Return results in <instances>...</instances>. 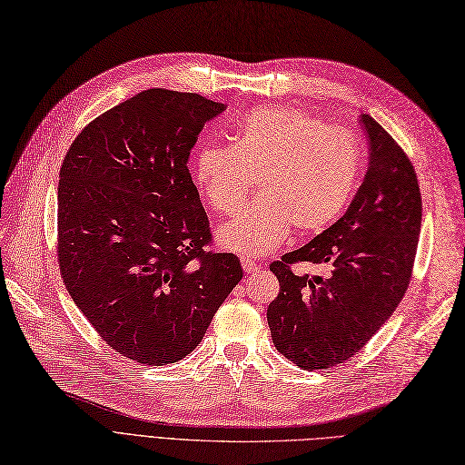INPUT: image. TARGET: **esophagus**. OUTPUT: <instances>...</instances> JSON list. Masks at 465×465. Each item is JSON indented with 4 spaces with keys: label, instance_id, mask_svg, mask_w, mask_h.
I'll return each instance as SVG.
<instances>
[{
    "label": "esophagus",
    "instance_id": "esophagus-1",
    "mask_svg": "<svg viewBox=\"0 0 465 465\" xmlns=\"http://www.w3.org/2000/svg\"><path fill=\"white\" fill-rule=\"evenodd\" d=\"M242 266H243L245 274H252V272H257L259 268H261V264H257V262L251 261V259H243V261H242Z\"/></svg>",
    "mask_w": 465,
    "mask_h": 465
}]
</instances>
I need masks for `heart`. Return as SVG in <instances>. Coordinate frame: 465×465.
I'll list each match as a JSON object with an SVG mask.
<instances>
[{"label":"heart","instance_id":"1","mask_svg":"<svg viewBox=\"0 0 465 465\" xmlns=\"http://www.w3.org/2000/svg\"><path fill=\"white\" fill-rule=\"evenodd\" d=\"M361 146L297 108H259L239 119L233 144H204L193 177L211 211L235 216L252 182L259 199L218 233L220 243L259 257L299 233H321L350 206L361 175Z\"/></svg>","mask_w":465,"mask_h":465}]
</instances>
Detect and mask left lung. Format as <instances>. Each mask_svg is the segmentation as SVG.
Returning a JSON list of instances; mask_svg holds the SVG:
<instances>
[{
    "label": "left lung",
    "mask_w": 465,
    "mask_h": 465,
    "mask_svg": "<svg viewBox=\"0 0 465 465\" xmlns=\"http://www.w3.org/2000/svg\"><path fill=\"white\" fill-rule=\"evenodd\" d=\"M369 170L348 213L271 264L280 293L266 309L276 350L314 371L348 361L391 319L408 292L421 230V193L403 148L367 114ZM322 263L328 277H297Z\"/></svg>",
    "instance_id": "left-lung-1"
}]
</instances>
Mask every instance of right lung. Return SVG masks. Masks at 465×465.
<instances>
[{"mask_svg": "<svg viewBox=\"0 0 465 465\" xmlns=\"http://www.w3.org/2000/svg\"><path fill=\"white\" fill-rule=\"evenodd\" d=\"M226 110L148 88L93 119L59 170L57 262L65 288L112 350L168 365L199 346L243 278L213 232L187 160Z\"/></svg>", "mask_w": 465, "mask_h": 465, "instance_id": "1", "label": "right lung"}]
</instances>
